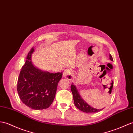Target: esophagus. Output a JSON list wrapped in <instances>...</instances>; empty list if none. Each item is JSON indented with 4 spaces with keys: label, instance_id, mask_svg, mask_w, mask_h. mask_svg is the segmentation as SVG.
Instances as JSON below:
<instances>
[{
    "label": "esophagus",
    "instance_id": "esophagus-1",
    "mask_svg": "<svg viewBox=\"0 0 133 133\" xmlns=\"http://www.w3.org/2000/svg\"><path fill=\"white\" fill-rule=\"evenodd\" d=\"M63 78H66L69 80H71L72 78V71L71 70L69 69H67L64 71L63 73Z\"/></svg>",
    "mask_w": 133,
    "mask_h": 133
}]
</instances>
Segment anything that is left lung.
<instances>
[{
    "label": "left lung",
    "mask_w": 133,
    "mask_h": 133,
    "mask_svg": "<svg viewBox=\"0 0 133 133\" xmlns=\"http://www.w3.org/2000/svg\"><path fill=\"white\" fill-rule=\"evenodd\" d=\"M109 59L110 61H113V58L112 55L109 54ZM71 90L72 94L73 95V98H74V104L76 106V107L79 109L80 110L82 111L83 112H85L87 113H96L99 112L102 109H97L91 107L89 105H88L86 102L83 99L81 96L80 95L79 92L77 89L76 86L74 85L73 83L71 85Z\"/></svg>",
    "instance_id": "8db88e82"
}]
</instances>
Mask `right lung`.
Listing matches in <instances>:
<instances>
[{"label": "right lung", "mask_w": 133, "mask_h": 133, "mask_svg": "<svg viewBox=\"0 0 133 133\" xmlns=\"http://www.w3.org/2000/svg\"><path fill=\"white\" fill-rule=\"evenodd\" d=\"M32 48L18 78L17 90L21 101L31 109H45L51 105L62 72L50 73L42 71L33 64Z\"/></svg>", "instance_id": "right-lung-1"}]
</instances>
